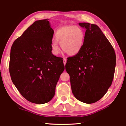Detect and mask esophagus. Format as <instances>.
Here are the masks:
<instances>
[{
  "label": "esophagus",
  "instance_id": "esophagus-1",
  "mask_svg": "<svg viewBox=\"0 0 126 126\" xmlns=\"http://www.w3.org/2000/svg\"><path fill=\"white\" fill-rule=\"evenodd\" d=\"M66 63V58H63V63H64V64L65 65Z\"/></svg>",
  "mask_w": 126,
  "mask_h": 126
}]
</instances>
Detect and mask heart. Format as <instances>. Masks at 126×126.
<instances>
[{
  "mask_svg": "<svg viewBox=\"0 0 126 126\" xmlns=\"http://www.w3.org/2000/svg\"><path fill=\"white\" fill-rule=\"evenodd\" d=\"M55 39L56 40H53L51 45L52 52L54 55H58L60 51L57 42L68 55L75 56L79 53L82 47L85 33L79 26H64L56 31Z\"/></svg>",
  "mask_w": 126,
  "mask_h": 126,
  "instance_id": "heart-1",
  "label": "heart"
}]
</instances>
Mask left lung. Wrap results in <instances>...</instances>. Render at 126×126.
Listing matches in <instances>:
<instances>
[{
    "mask_svg": "<svg viewBox=\"0 0 126 126\" xmlns=\"http://www.w3.org/2000/svg\"><path fill=\"white\" fill-rule=\"evenodd\" d=\"M79 24L86 29L84 43L79 53L67 58L65 69L74 97L92 104L100 100L111 85L116 55L99 27L85 22Z\"/></svg>",
    "mask_w": 126,
    "mask_h": 126,
    "instance_id": "left-lung-1",
    "label": "left lung"
}]
</instances>
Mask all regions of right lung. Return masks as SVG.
I'll list each match as a JSON object with an SVG mask.
<instances>
[{
  "mask_svg": "<svg viewBox=\"0 0 126 126\" xmlns=\"http://www.w3.org/2000/svg\"><path fill=\"white\" fill-rule=\"evenodd\" d=\"M53 33L48 19L36 21L11 46V80L21 94L33 103L42 104L52 99L64 70L63 58L52 53Z\"/></svg>",
  "mask_w": 126,
  "mask_h": 126,
  "instance_id": "add662e5",
  "label": "right lung"
}]
</instances>
